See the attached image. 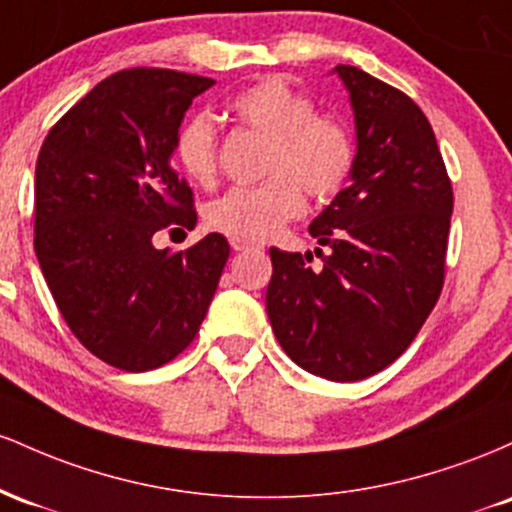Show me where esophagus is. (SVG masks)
Instances as JSON below:
<instances>
[{"label":"esophagus","mask_w":512,"mask_h":512,"mask_svg":"<svg viewBox=\"0 0 512 512\" xmlns=\"http://www.w3.org/2000/svg\"><path fill=\"white\" fill-rule=\"evenodd\" d=\"M228 243H231V248L233 250H257L260 248V245L257 243H252V240H248V238H236V236H231V240H228Z\"/></svg>","instance_id":"obj_1"}]
</instances>
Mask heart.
I'll list each match as a JSON object with an SVG mask.
<instances>
[{
  "mask_svg": "<svg viewBox=\"0 0 512 512\" xmlns=\"http://www.w3.org/2000/svg\"><path fill=\"white\" fill-rule=\"evenodd\" d=\"M231 113L269 139L262 185L233 187L209 204L207 226L226 236L264 240L303 211V186L313 199L342 190L354 168V142L342 122L315 115V103L279 76L236 93ZM175 154L182 170L209 185L219 168V129L207 113L180 127Z\"/></svg>",
  "mask_w": 512,
  "mask_h": 512,
  "instance_id": "b5f03b06",
  "label": "heart"
}]
</instances>
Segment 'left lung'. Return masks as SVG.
<instances>
[{
	"instance_id": "obj_1",
	"label": "left lung",
	"mask_w": 512,
	"mask_h": 512,
	"mask_svg": "<svg viewBox=\"0 0 512 512\" xmlns=\"http://www.w3.org/2000/svg\"><path fill=\"white\" fill-rule=\"evenodd\" d=\"M332 74L356 125L349 185L308 226L332 252L315 272L310 252L269 250L267 315L291 361L356 383L397 361L438 301L452 185L419 105L349 64Z\"/></svg>"
}]
</instances>
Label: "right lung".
<instances>
[{"label": "right lung", "instance_id": "obj_1", "mask_svg": "<svg viewBox=\"0 0 512 512\" xmlns=\"http://www.w3.org/2000/svg\"><path fill=\"white\" fill-rule=\"evenodd\" d=\"M214 84L125 69L93 86L40 146L35 257L74 337L129 373L190 346L231 252L221 233L180 252L154 245L170 223H197L170 158L187 108Z\"/></svg>", "mask_w": 512, "mask_h": 512}]
</instances>
